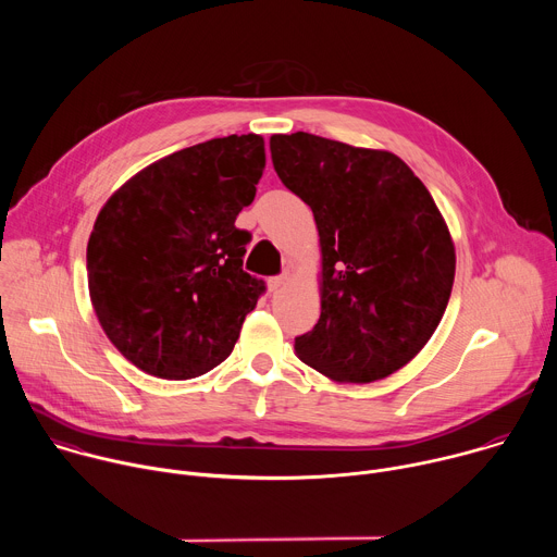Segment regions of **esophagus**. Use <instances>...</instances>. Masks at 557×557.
Here are the masks:
<instances>
[{
	"instance_id": "obj_1",
	"label": "esophagus",
	"mask_w": 557,
	"mask_h": 557,
	"mask_svg": "<svg viewBox=\"0 0 557 557\" xmlns=\"http://www.w3.org/2000/svg\"><path fill=\"white\" fill-rule=\"evenodd\" d=\"M288 282H290V273H288V271H284L282 275L271 277V280H269V286H271V290H280V288H284Z\"/></svg>"
}]
</instances>
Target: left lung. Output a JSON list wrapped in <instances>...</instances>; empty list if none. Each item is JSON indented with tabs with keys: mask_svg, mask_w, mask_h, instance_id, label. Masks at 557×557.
<instances>
[{
	"mask_svg": "<svg viewBox=\"0 0 557 557\" xmlns=\"http://www.w3.org/2000/svg\"><path fill=\"white\" fill-rule=\"evenodd\" d=\"M280 181L314 215L322 247V314L295 337L297 357L346 383L379 381L434 335L456 253L414 172L383 149L306 132L271 136Z\"/></svg>",
	"mask_w": 557,
	"mask_h": 557,
	"instance_id": "left-lung-1",
	"label": "left lung"
}]
</instances>
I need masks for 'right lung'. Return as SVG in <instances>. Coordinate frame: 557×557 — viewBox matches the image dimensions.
Here are the masks:
<instances>
[{
    "label": "right lung",
    "instance_id": "right-lung-1",
    "mask_svg": "<svg viewBox=\"0 0 557 557\" xmlns=\"http://www.w3.org/2000/svg\"><path fill=\"white\" fill-rule=\"evenodd\" d=\"M264 138L231 134L174 151L129 178L88 243L90 299L108 339L147 374L194 379L222 363L264 282L243 269Z\"/></svg>",
    "mask_w": 557,
    "mask_h": 557
}]
</instances>
